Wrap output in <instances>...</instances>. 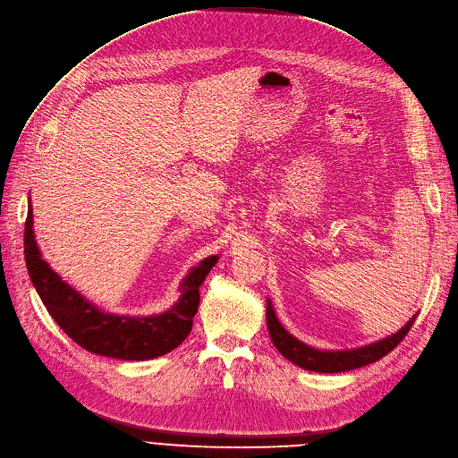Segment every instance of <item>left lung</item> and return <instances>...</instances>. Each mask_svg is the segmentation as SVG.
Returning a JSON list of instances; mask_svg holds the SVG:
<instances>
[{
	"label": "left lung",
	"instance_id": "8db88e82",
	"mask_svg": "<svg viewBox=\"0 0 458 458\" xmlns=\"http://www.w3.org/2000/svg\"><path fill=\"white\" fill-rule=\"evenodd\" d=\"M413 322L415 318H411V320L399 333H394L393 336H389V339L374 343L365 348H357L352 352H320L293 339V336L281 324H278L273 307L267 301V329L275 348L293 365L312 372H346V370L360 369L382 360L384 355H387L393 348H396L403 343Z\"/></svg>",
	"mask_w": 458,
	"mask_h": 458
}]
</instances>
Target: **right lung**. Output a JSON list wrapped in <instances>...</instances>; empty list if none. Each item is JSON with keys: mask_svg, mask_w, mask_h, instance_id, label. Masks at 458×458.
I'll return each instance as SVG.
<instances>
[{"mask_svg": "<svg viewBox=\"0 0 458 458\" xmlns=\"http://www.w3.org/2000/svg\"><path fill=\"white\" fill-rule=\"evenodd\" d=\"M24 258L31 283L55 320L71 339L84 350L125 361H144L165 355L180 346L192 329V318L200 305V290L216 256L206 258L182 284V297L168 312L148 318L114 316L95 309L41 258L33 235L31 204L24 230Z\"/></svg>", "mask_w": 458, "mask_h": 458, "instance_id": "obj_1", "label": "right lung"}]
</instances>
